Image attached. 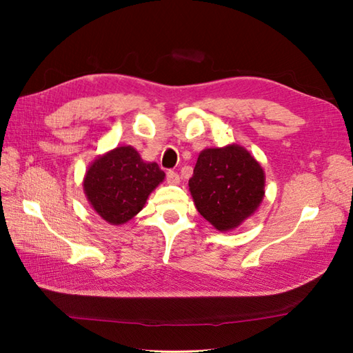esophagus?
<instances>
[{"label":"esophagus","mask_w":353,"mask_h":353,"mask_svg":"<svg viewBox=\"0 0 353 353\" xmlns=\"http://www.w3.org/2000/svg\"><path fill=\"white\" fill-rule=\"evenodd\" d=\"M166 181H168L169 184L176 185L179 183V175L176 172H174V170H168V172H166Z\"/></svg>","instance_id":"obj_1"}]
</instances>
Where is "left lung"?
<instances>
[{
  "instance_id": "1",
  "label": "left lung",
  "mask_w": 353,
  "mask_h": 353,
  "mask_svg": "<svg viewBox=\"0 0 353 353\" xmlns=\"http://www.w3.org/2000/svg\"><path fill=\"white\" fill-rule=\"evenodd\" d=\"M188 187L200 215L218 231H230L259 208L265 174L245 148L230 144L199 154Z\"/></svg>"
}]
</instances>
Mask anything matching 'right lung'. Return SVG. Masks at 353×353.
<instances>
[{
    "mask_svg": "<svg viewBox=\"0 0 353 353\" xmlns=\"http://www.w3.org/2000/svg\"><path fill=\"white\" fill-rule=\"evenodd\" d=\"M163 179L157 163L144 162L134 147L122 145L94 160L83 178V191L104 221L122 225L144 208Z\"/></svg>",
    "mask_w": 353,
    "mask_h": 353,
    "instance_id": "1",
    "label": "right lung"
}]
</instances>
